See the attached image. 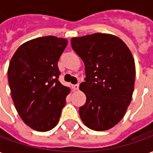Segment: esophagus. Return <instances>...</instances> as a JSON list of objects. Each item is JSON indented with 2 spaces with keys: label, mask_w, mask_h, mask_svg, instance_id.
Wrapping results in <instances>:
<instances>
[{
  "label": "esophagus",
  "mask_w": 153,
  "mask_h": 153,
  "mask_svg": "<svg viewBox=\"0 0 153 153\" xmlns=\"http://www.w3.org/2000/svg\"><path fill=\"white\" fill-rule=\"evenodd\" d=\"M79 84H74V85H72V88L74 90H78L79 89Z\"/></svg>",
  "instance_id": "34e87169"
}]
</instances>
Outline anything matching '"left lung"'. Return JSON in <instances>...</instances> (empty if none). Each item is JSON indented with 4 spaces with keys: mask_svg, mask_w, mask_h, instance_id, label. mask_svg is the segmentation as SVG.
Wrapping results in <instances>:
<instances>
[{
    "mask_svg": "<svg viewBox=\"0 0 153 153\" xmlns=\"http://www.w3.org/2000/svg\"><path fill=\"white\" fill-rule=\"evenodd\" d=\"M71 46L85 65L79 88L87 99L79 107L80 118L93 130L110 129L131 102L135 80L131 51L118 37L100 33L71 38Z\"/></svg>",
    "mask_w": 153,
    "mask_h": 153,
    "instance_id": "left-lung-1",
    "label": "left lung"
}]
</instances>
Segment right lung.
<instances>
[{"instance_id": "1", "label": "right lung", "mask_w": 153, "mask_h": 153, "mask_svg": "<svg viewBox=\"0 0 153 153\" xmlns=\"http://www.w3.org/2000/svg\"><path fill=\"white\" fill-rule=\"evenodd\" d=\"M67 39L47 36L22 44L8 68L11 97L19 115L30 128L49 131L58 124L70 88L58 79V60Z\"/></svg>"}]
</instances>
